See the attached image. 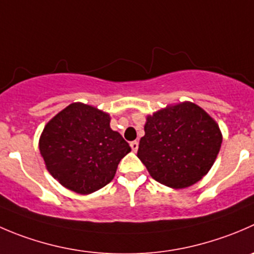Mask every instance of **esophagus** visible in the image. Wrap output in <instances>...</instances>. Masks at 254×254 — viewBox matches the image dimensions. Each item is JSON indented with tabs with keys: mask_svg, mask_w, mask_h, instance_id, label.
I'll return each instance as SVG.
<instances>
[{
	"mask_svg": "<svg viewBox=\"0 0 254 254\" xmlns=\"http://www.w3.org/2000/svg\"><path fill=\"white\" fill-rule=\"evenodd\" d=\"M130 147H131L132 151L136 152L137 149H139V142H137V141H131V142H130Z\"/></svg>",
	"mask_w": 254,
	"mask_h": 254,
	"instance_id": "34e87169",
	"label": "esophagus"
}]
</instances>
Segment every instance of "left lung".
Instances as JSON below:
<instances>
[{
	"mask_svg": "<svg viewBox=\"0 0 254 254\" xmlns=\"http://www.w3.org/2000/svg\"><path fill=\"white\" fill-rule=\"evenodd\" d=\"M144 130L137 157L152 179L171 189L200 181L215 164L222 144L216 120L191 102L147 115Z\"/></svg>",
	"mask_w": 254,
	"mask_h": 254,
	"instance_id": "left-lung-1",
	"label": "left lung"
}]
</instances>
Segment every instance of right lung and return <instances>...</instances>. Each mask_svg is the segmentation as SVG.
<instances>
[{"mask_svg":"<svg viewBox=\"0 0 254 254\" xmlns=\"http://www.w3.org/2000/svg\"><path fill=\"white\" fill-rule=\"evenodd\" d=\"M39 150L49 174L65 189L89 195L109 184L120 160L131 151L110 127V115L72 103L46 124Z\"/></svg>","mask_w":254,"mask_h":254,"instance_id":"right-lung-1","label":"right lung"}]
</instances>
